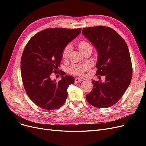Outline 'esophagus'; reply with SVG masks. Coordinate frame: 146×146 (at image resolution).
I'll return each mask as SVG.
<instances>
[{
  "label": "esophagus",
  "instance_id": "obj_1",
  "mask_svg": "<svg viewBox=\"0 0 146 146\" xmlns=\"http://www.w3.org/2000/svg\"><path fill=\"white\" fill-rule=\"evenodd\" d=\"M83 80L80 78H76L75 79V83H80L81 82H82Z\"/></svg>",
  "mask_w": 146,
  "mask_h": 146
}]
</instances>
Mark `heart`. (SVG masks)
Here are the masks:
<instances>
[{
  "mask_svg": "<svg viewBox=\"0 0 146 146\" xmlns=\"http://www.w3.org/2000/svg\"><path fill=\"white\" fill-rule=\"evenodd\" d=\"M78 49L83 53L87 50H92V45L91 44L86 41H82L79 42L78 44ZM72 50L71 45L68 44L66 46L62 51L61 56L63 60H67L70 55V53ZM89 68V66L88 64H74L69 67L68 70L70 74L72 75H76V76H81L84 72H86Z\"/></svg>",
  "mask_w": 146,
  "mask_h": 146,
  "instance_id": "heart-1",
  "label": "heart"
}]
</instances>
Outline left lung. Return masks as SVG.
<instances>
[{
  "instance_id": "8db88e82",
  "label": "left lung",
  "mask_w": 146,
  "mask_h": 146,
  "mask_svg": "<svg viewBox=\"0 0 146 146\" xmlns=\"http://www.w3.org/2000/svg\"><path fill=\"white\" fill-rule=\"evenodd\" d=\"M82 33L97 50V74L105 81L92 79L93 88L86 96L88 102L97 108H108L116 104L129 87L132 65L125 41L115 30L105 26L83 29Z\"/></svg>"
}]
</instances>
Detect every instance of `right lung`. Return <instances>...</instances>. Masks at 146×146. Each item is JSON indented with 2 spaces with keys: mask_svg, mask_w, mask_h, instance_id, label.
Instances as JSON below:
<instances>
[{
  "mask_svg": "<svg viewBox=\"0 0 146 146\" xmlns=\"http://www.w3.org/2000/svg\"><path fill=\"white\" fill-rule=\"evenodd\" d=\"M80 33L81 29H47L35 35L25 46L21 61L22 79L27 94L39 107L49 111L65 103L74 78L61 76L56 82L50 76L60 67L63 48Z\"/></svg>",
  "mask_w": 146,
  "mask_h": 146,
  "instance_id": "add662e5",
  "label": "right lung"
}]
</instances>
